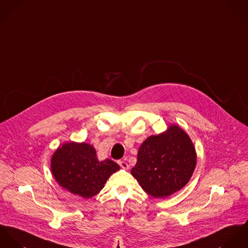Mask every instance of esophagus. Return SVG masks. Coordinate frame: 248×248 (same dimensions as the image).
<instances>
[{
  "label": "esophagus",
  "mask_w": 248,
  "mask_h": 248,
  "mask_svg": "<svg viewBox=\"0 0 248 248\" xmlns=\"http://www.w3.org/2000/svg\"><path fill=\"white\" fill-rule=\"evenodd\" d=\"M119 165L124 169H128L129 168V165H127V163H125L124 161H119Z\"/></svg>",
  "instance_id": "obj_1"
}]
</instances>
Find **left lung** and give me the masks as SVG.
<instances>
[{"mask_svg":"<svg viewBox=\"0 0 248 248\" xmlns=\"http://www.w3.org/2000/svg\"><path fill=\"white\" fill-rule=\"evenodd\" d=\"M196 163L192 140L181 127L172 124L141 143L131 174L147 194L165 198L189 182Z\"/></svg>","mask_w":248,"mask_h":248,"instance_id":"1","label":"left lung"}]
</instances>
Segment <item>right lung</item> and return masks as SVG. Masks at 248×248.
I'll use <instances>...</instances> for the list:
<instances>
[{"label":"right lung","mask_w":248,"mask_h":248,"mask_svg":"<svg viewBox=\"0 0 248 248\" xmlns=\"http://www.w3.org/2000/svg\"><path fill=\"white\" fill-rule=\"evenodd\" d=\"M119 169V165L109 159L100 162L95 148L86 142H65L51 158V171L58 184L86 199L100 192Z\"/></svg>","instance_id":"right-lung-1"}]
</instances>
